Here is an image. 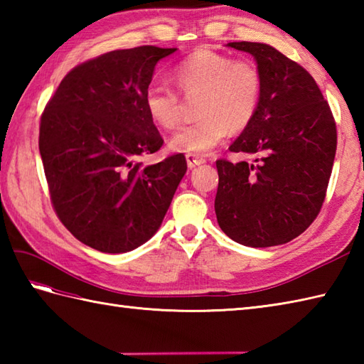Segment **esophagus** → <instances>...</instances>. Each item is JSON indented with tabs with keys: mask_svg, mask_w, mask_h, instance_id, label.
Returning a JSON list of instances; mask_svg holds the SVG:
<instances>
[{
	"mask_svg": "<svg viewBox=\"0 0 364 364\" xmlns=\"http://www.w3.org/2000/svg\"><path fill=\"white\" fill-rule=\"evenodd\" d=\"M186 161H188V166H189L191 168H194V167H197V166H202V164H205V162H206L203 158L197 156V154H191V153L186 154Z\"/></svg>",
	"mask_w": 364,
	"mask_h": 364,
	"instance_id": "34e87169",
	"label": "esophagus"
}]
</instances>
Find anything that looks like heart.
Listing matches in <instances>:
<instances>
[{
	"label": "heart",
	"mask_w": 364,
	"mask_h": 364,
	"mask_svg": "<svg viewBox=\"0 0 364 364\" xmlns=\"http://www.w3.org/2000/svg\"><path fill=\"white\" fill-rule=\"evenodd\" d=\"M172 80L184 97L200 95V119L178 128L168 139L170 149L175 151L210 153L230 131L237 133L249 127L258 112L262 82L257 67L247 60L198 48L175 65ZM144 106L150 120L161 128L170 129L181 120V98L166 84L146 89Z\"/></svg>",
	"instance_id": "heart-1"
}]
</instances>
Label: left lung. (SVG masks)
<instances>
[{
	"label": "left lung",
	"instance_id": "left-lung-1",
	"mask_svg": "<svg viewBox=\"0 0 364 364\" xmlns=\"http://www.w3.org/2000/svg\"><path fill=\"white\" fill-rule=\"evenodd\" d=\"M227 46L252 54L262 89L257 115L230 145L253 154V164L215 162V215L237 244H286L311 225L326 198L336 153L333 115L313 76L274 46Z\"/></svg>",
	"mask_w": 364,
	"mask_h": 364
}]
</instances>
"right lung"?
Segmentation results:
<instances>
[{
    "label": "right lung",
    "mask_w": 364,
    "mask_h": 364,
    "mask_svg": "<svg viewBox=\"0 0 364 364\" xmlns=\"http://www.w3.org/2000/svg\"><path fill=\"white\" fill-rule=\"evenodd\" d=\"M176 48L115 50L75 67L41 120L38 150L58 218L103 253H125L159 230L188 170L183 153L142 166L162 137L144 106L154 67Z\"/></svg>",
    "instance_id": "right-lung-1"
}]
</instances>
